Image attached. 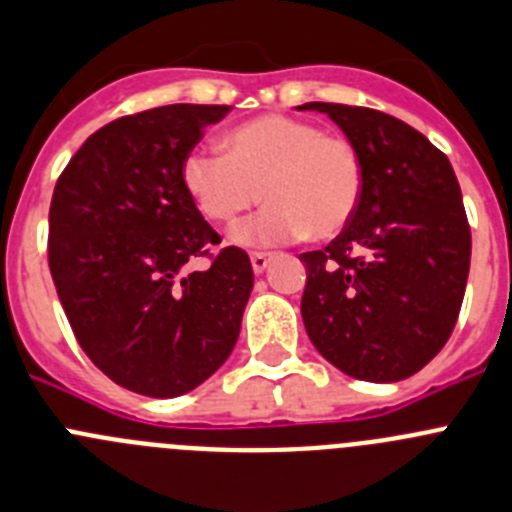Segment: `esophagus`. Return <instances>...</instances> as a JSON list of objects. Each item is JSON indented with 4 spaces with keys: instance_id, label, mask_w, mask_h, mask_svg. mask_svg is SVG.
Here are the masks:
<instances>
[{
    "instance_id": "34e87169",
    "label": "esophagus",
    "mask_w": 512,
    "mask_h": 512,
    "mask_svg": "<svg viewBox=\"0 0 512 512\" xmlns=\"http://www.w3.org/2000/svg\"><path fill=\"white\" fill-rule=\"evenodd\" d=\"M270 260H272L270 252H252L250 262H252V270H255V275L265 272L267 265H270Z\"/></svg>"
}]
</instances>
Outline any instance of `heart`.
<instances>
[{"label":"heart","instance_id":"1","mask_svg":"<svg viewBox=\"0 0 512 512\" xmlns=\"http://www.w3.org/2000/svg\"><path fill=\"white\" fill-rule=\"evenodd\" d=\"M224 156L189 151L181 184L207 219L234 222L262 199L267 207L232 229L242 247H275L303 237L331 240L351 224L364 197V161L348 138L300 118L270 116L234 126Z\"/></svg>","mask_w":512,"mask_h":512}]
</instances>
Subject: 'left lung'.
<instances>
[{
  "mask_svg": "<svg viewBox=\"0 0 512 512\" xmlns=\"http://www.w3.org/2000/svg\"><path fill=\"white\" fill-rule=\"evenodd\" d=\"M326 113L364 161L356 217L303 252L300 313L313 346L343 374L389 384L432 361L460 315L472 237L450 159L389 113L305 103Z\"/></svg>",
  "mask_w": 512,
  "mask_h": 512,
  "instance_id": "8db88e82",
  "label": "left lung"
}]
</instances>
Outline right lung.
<instances>
[{
    "label": "right lung",
    "mask_w": 512,
    "mask_h": 512,
    "mask_svg": "<svg viewBox=\"0 0 512 512\" xmlns=\"http://www.w3.org/2000/svg\"><path fill=\"white\" fill-rule=\"evenodd\" d=\"M229 105L174 103L95 131L50 204L47 262L80 348L143 396L197 389L232 353L252 293L250 257L219 234L181 184V161ZM209 256L207 271L185 265Z\"/></svg>",
    "instance_id": "add662e5"
}]
</instances>
